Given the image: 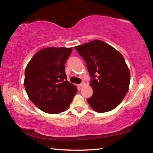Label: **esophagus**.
I'll list each match as a JSON object with an SVG mask.
<instances>
[{
    "label": "esophagus",
    "mask_w": 153,
    "mask_h": 153,
    "mask_svg": "<svg viewBox=\"0 0 153 153\" xmlns=\"http://www.w3.org/2000/svg\"><path fill=\"white\" fill-rule=\"evenodd\" d=\"M84 84H85V83H84V82H82V84H79V87H82V86H84Z\"/></svg>",
    "instance_id": "34e87169"
}]
</instances>
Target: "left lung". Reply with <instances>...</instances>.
<instances>
[{
    "label": "left lung",
    "mask_w": 153,
    "mask_h": 153,
    "mask_svg": "<svg viewBox=\"0 0 153 153\" xmlns=\"http://www.w3.org/2000/svg\"><path fill=\"white\" fill-rule=\"evenodd\" d=\"M74 48L86 63L93 94L88 98L92 109L108 112L120 104L128 91L130 73L123 55L103 41L94 40Z\"/></svg>",
    "instance_id": "8db88e82"
}]
</instances>
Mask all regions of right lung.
I'll return each instance as SVG.
<instances>
[{
  "label": "right lung",
  "instance_id": "1",
  "mask_svg": "<svg viewBox=\"0 0 153 153\" xmlns=\"http://www.w3.org/2000/svg\"><path fill=\"white\" fill-rule=\"evenodd\" d=\"M72 49H41L25 67V91L31 101L44 112L58 114L66 111L77 92V87L67 80L65 70Z\"/></svg>",
  "mask_w": 153,
  "mask_h": 153
}]
</instances>
